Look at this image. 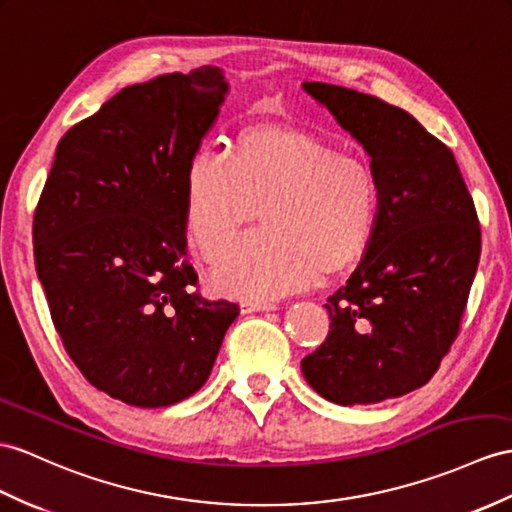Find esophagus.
Listing matches in <instances>:
<instances>
[{
  "label": "esophagus",
  "mask_w": 512,
  "mask_h": 512,
  "mask_svg": "<svg viewBox=\"0 0 512 512\" xmlns=\"http://www.w3.org/2000/svg\"><path fill=\"white\" fill-rule=\"evenodd\" d=\"M278 304L273 302H241V313H263V310H276Z\"/></svg>",
  "instance_id": "1"
}]
</instances>
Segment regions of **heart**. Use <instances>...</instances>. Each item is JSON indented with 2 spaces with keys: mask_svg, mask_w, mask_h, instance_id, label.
<instances>
[{
  "mask_svg": "<svg viewBox=\"0 0 512 512\" xmlns=\"http://www.w3.org/2000/svg\"><path fill=\"white\" fill-rule=\"evenodd\" d=\"M258 205L266 228L229 250ZM378 213L371 162L289 123L245 126L230 160L199 152L184 173L186 234L208 263L229 250L210 282L232 297H278L321 271L354 267L371 245Z\"/></svg>",
  "mask_w": 512,
  "mask_h": 512,
  "instance_id": "b5f03b06",
  "label": "heart"
}]
</instances>
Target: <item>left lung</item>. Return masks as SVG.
<instances>
[{
  "label": "left lung",
  "mask_w": 512,
  "mask_h": 512,
  "mask_svg": "<svg viewBox=\"0 0 512 512\" xmlns=\"http://www.w3.org/2000/svg\"><path fill=\"white\" fill-rule=\"evenodd\" d=\"M376 171L371 245L328 297L330 332L302 360L339 406L378 404L426 384L454 343L480 260L476 206L450 147L406 110L326 82H302Z\"/></svg>",
  "instance_id": "obj_1"
}]
</instances>
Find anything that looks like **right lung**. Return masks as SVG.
I'll return each mask as SVG.
<instances>
[{
    "instance_id": "1",
    "label": "right lung",
    "mask_w": 512,
    "mask_h": 512,
    "mask_svg": "<svg viewBox=\"0 0 512 512\" xmlns=\"http://www.w3.org/2000/svg\"><path fill=\"white\" fill-rule=\"evenodd\" d=\"M230 84L219 67L121 89L62 136L34 215V263L65 350L95 389L160 408L199 391L239 306L186 260L184 173Z\"/></svg>"
}]
</instances>
